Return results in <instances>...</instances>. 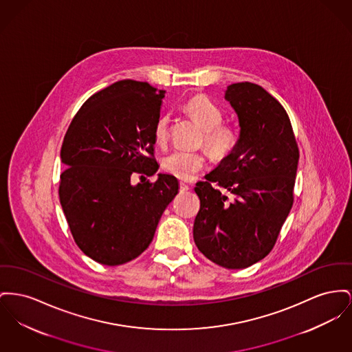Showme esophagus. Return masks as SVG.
<instances>
[{
	"label": "esophagus",
	"instance_id": "esophagus-1",
	"mask_svg": "<svg viewBox=\"0 0 352 352\" xmlns=\"http://www.w3.org/2000/svg\"><path fill=\"white\" fill-rule=\"evenodd\" d=\"M190 188H191V187L186 185V184H184V182H181V184H179V190H181V191H188Z\"/></svg>",
	"mask_w": 352,
	"mask_h": 352
}]
</instances>
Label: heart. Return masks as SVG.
Instances as JSON below:
<instances>
[{"mask_svg":"<svg viewBox=\"0 0 352 352\" xmlns=\"http://www.w3.org/2000/svg\"><path fill=\"white\" fill-rule=\"evenodd\" d=\"M185 110L204 129L202 142L214 160L222 161L232 154L238 145L239 134L235 126L222 122L223 111L218 104L207 98L206 96L198 94L187 100ZM168 124L170 117L164 114L158 117L154 124V138L158 144H165L168 137ZM205 164V151L178 148L166 155L162 161V167L166 173L179 179H191L199 170H202Z\"/></svg>","mask_w":352,"mask_h":352,"instance_id":"obj_1","label":"heart"}]
</instances>
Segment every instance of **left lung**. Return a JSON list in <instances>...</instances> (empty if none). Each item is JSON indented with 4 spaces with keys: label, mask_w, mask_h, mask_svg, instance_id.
Returning a JSON list of instances; mask_svg holds the SVG:
<instances>
[{
    "label": "left lung",
    "mask_w": 352,
    "mask_h": 352,
    "mask_svg": "<svg viewBox=\"0 0 352 352\" xmlns=\"http://www.w3.org/2000/svg\"><path fill=\"white\" fill-rule=\"evenodd\" d=\"M225 98L238 116L239 141L194 188L201 208L192 235L211 262L246 269L272 250L289 215L299 150L285 107L262 86L232 83Z\"/></svg>",
    "instance_id": "8db88e82"
}]
</instances>
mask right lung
Here are the masks:
<instances>
[{
	"mask_svg": "<svg viewBox=\"0 0 352 352\" xmlns=\"http://www.w3.org/2000/svg\"><path fill=\"white\" fill-rule=\"evenodd\" d=\"M164 97L147 82L118 81L93 94L65 134L60 202L77 246L101 265L141 255L178 194L170 174L131 184L133 174L154 175L160 167L154 124Z\"/></svg>",
	"mask_w": 352,
	"mask_h": 352,
	"instance_id": "right-lung-1",
	"label": "right lung"
}]
</instances>
